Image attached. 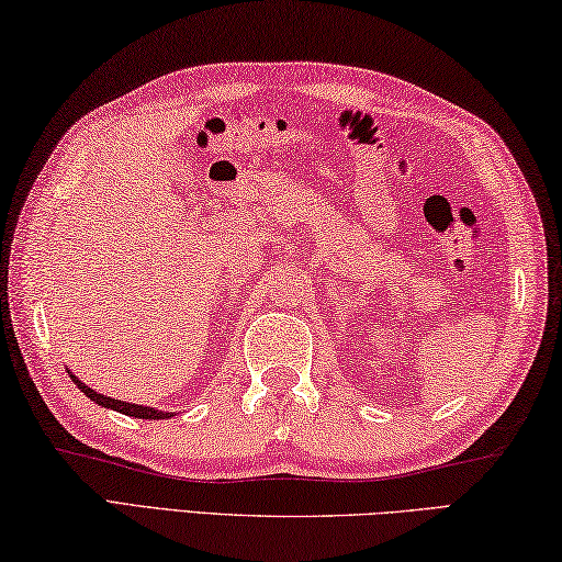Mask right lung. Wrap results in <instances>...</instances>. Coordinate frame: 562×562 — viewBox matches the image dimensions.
I'll list each match as a JSON object with an SVG mask.
<instances>
[{
  "label": "right lung",
  "mask_w": 562,
  "mask_h": 562,
  "mask_svg": "<svg viewBox=\"0 0 562 562\" xmlns=\"http://www.w3.org/2000/svg\"><path fill=\"white\" fill-rule=\"evenodd\" d=\"M68 378H71L76 382V387L83 392V395L95 402V405L101 407H108V409H115L121 412V415H127V417H137V419H170L175 417L172 412H162V409H155V407H145V405H135V402H121V400H113V397H105L101 395V392H95L86 385V382L78 380L74 372H68Z\"/></svg>",
  "instance_id": "obj_1"
}]
</instances>
